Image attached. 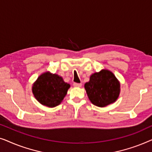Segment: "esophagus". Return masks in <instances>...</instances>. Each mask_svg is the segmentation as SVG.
Masks as SVG:
<instances>
[{"mask_svg":"<svg viewBox=\"0 0 152 152\" xmlns=\"http://www.w3.org/2000/svg\"><path fill=\"white\" fill-rule=\"evenodd\" d=\"M73 86L75 87H81V86H82V84H78V83H74Z\"/></svg>","mask_w":152,"mask_h":152,"instance_id":"obj_1","label":"esophagus"}]
</instances>
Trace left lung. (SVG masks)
Segmentation results:
<instances>
[{
    "instance_id": "8db88e82",
    "label": "left lung",
    "mask_w": 152,
    "mask_h": 152,
    "mask_svg": "<svg viewBox=\"0 0 152 152\" xmlns=\"http://www.w3.org/2000/svg\"><path fill=\"white\" fill-rule=\"evenodd\" d=\"M88 99L99 107L115 102L120 93V83L111 70L102 69L90 76L84 84Z\"/></svg>"
}]
</instances>
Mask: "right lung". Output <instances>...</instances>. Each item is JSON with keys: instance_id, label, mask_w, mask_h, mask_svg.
I'll use <instances>...</instances> for the list:
<instances>
[{"instance_id": "right-lung-1", "label": "right lung", "mask_w": 152, "mask_h": 152, "mask_svg": "<svg viewBox=\"0 0 152 152\" xmlns=\"http://www.w3.org/2000/svg\"><path fill=\"white\" fill-rule=\"evenodd\" d=\"M70 85L57 74L50 71L39 75L32 85V93L37 101L45 107L53 108L61 104Z\"/></svg>"}]
</instances>
